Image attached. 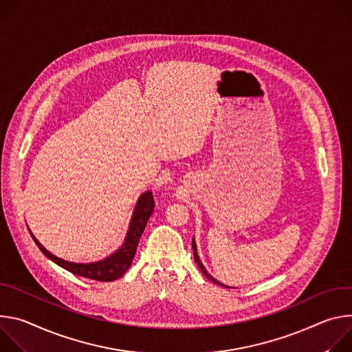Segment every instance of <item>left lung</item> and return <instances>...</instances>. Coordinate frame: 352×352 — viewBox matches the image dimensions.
Instances as JSON below:
<instances>
[{"label":"left lung","mask_w":352,"mask_h":352,"mask_svg":"<svg viewBox=\"0 0 352 352\" xmlns=\"http://www.w3.org/2000/svg\"><path fill=\"white\" fill-rule=\"evenodd\" d=\"M192 253H194V260H196L197 265H199V267H200V270L203 271V274H204V276H206V277H207L208 280H211L212 283H215L217 285H222V287H225L223 284H221L219 281H217L215 278H212V277H211V276L208 274V272H207V270L204 268V265L201 264V261H200V258H199V254H197V248H196V242H194V241H192Z\"/></svg>","instance_id":"8db88e82"}]
</instances>
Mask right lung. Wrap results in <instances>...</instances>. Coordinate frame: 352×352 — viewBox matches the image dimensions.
Masks as SVG:
<instances>
[{
	"mask_svg": "<svg viewBox=\"0 0 352 352\" xmlns=\"http://www.w3.org/2000/svg\"><path fill=\"white\" fill-rule=\"evenodd\" d=\"M155 207V201H153V196L151 191L144 192L142 196L138 199L137 206L134 208L133 212V218L130 222V229L127 232L126 236V242L124 245L117 250L116 253H113L111 256H109L107 258L98 261V263H89V264H81V263H71V261H65L63 258H58L57 256L52 254L46 248H43L34 236L33 233L30 232V235L34 241V243L37 245V248L42 250V253L45 256H47L50 260H53L56 264H58L60 267L68 270L69 272L75 276H81L89 280H95V281H103V283H109V281H114L117 278H120L124 272L129 270V267L133 263V258L135 256L137 252V245L138 241L142 235V232L146 226V222L153 211Z\"/></svg>",
	"mask_w": 352,
	"mask_h": 352,
	"instance_id": "add662e5",
	"label": "right lung"
}]
</instances>
